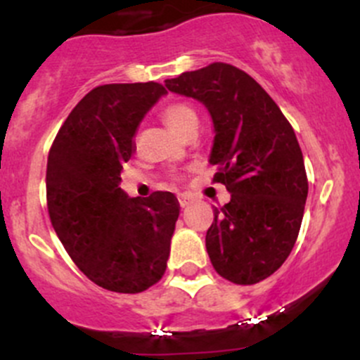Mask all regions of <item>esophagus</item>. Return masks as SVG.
I'll return each instance as SVG.
<instances>
[{
    "instance_id": "34e87169",
    "label": "esophagus",
    "mask_w": 360,
    "mask_h": 360,
    "mask_svg": "<svg viewBox=\"0 0 360 360\" xmlns=\"http://www.w3.org/2000/svg\"><path fill=\"white\" fill-rule=\"evenodd\" d=\"M177 200H179V205L183 207V209H186V207H190V203L193 202V197H190V195L186 193H181L179 197H177Z\"/></svg>"
}]
</instances>
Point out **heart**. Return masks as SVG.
<instances>
[{"instance_id": "b5f03b06", "label": "heart", "mask_w": 360, "mask_h": 360, "mask_svg": "<svg viewBox=\"0 0 360 360\" xmlns=\"http://www.w3.org/2000/svg\"><path fill=\"white\" fill-rule=\"evenodd\" d=\"M162 118L170 129L181 137L191 130L193 127H198V115L195 108L188 103H170L162 110Z\"/></svg>"}]
</instances>
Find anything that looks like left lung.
I'll return each mask as SVG.
<instances>
[{"mask_svg": "<svg viewBox=\"0 0 360 360\" xmlns=\"http://www.w3.org/2000/svg\"><path fill=\"white\" fill-rule=\"evenodd\" d=\"M165 86L200 101L212 118L209 163L231 198L207 230L210 263L233 284H257L282 266L300 233L308 181L296 134L263 86L230 64L183 72Z\"/></svg>", "mask_w": 360, "mask_h": 360, "instance_id": "8db88e82", "label": "left lung"}]
</instances>
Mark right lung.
I'll use <instances>...</instances> for the list:
<instances>
[{"label": "right lung", "mask_w": 360, "mask_h": 360, "mask_svg": "<svg viewBox=\"0 0 360 360\" xmlns=\"http://www.w3.org/2000/svg\"><path fill=\"white\" fill-rule=\"evenodd\" d=\"M160 83H111L90 90L69 112L49 153L46 202L52 226L76 266L115 292L146 291L165 274L179 202L170 191L130 198L123 163Z\"/></svg>", "instance_id": "1"}]
</instances>
